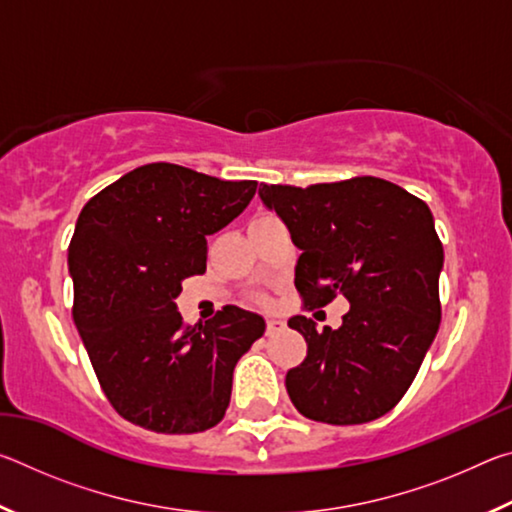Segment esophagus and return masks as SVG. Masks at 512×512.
<instances>
[{
    "label": "esophagus",
    "instance_id": "esophagus-1",
    "mask_svg": "<svg viewBox=\"0 0 512 512\" xmlns=\"http://www.w3.org/2000/svg\"><path fill=\"white\" fill-rule=\"evenodd\" d=\"M284 327H287V323H284V320H277V318H268V320H266V334H268V336L282 332Z\"/></svg>",
    "mask_w": 512,
    "mask_h": 512
}]
</instances>
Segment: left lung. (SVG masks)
Instances as JSON below:
<instances>
[{"label": "left lung", "mask_w": 512, "mask_h": 512, "mask_svg": "<svg viewBox=\"0 0 512 512\" xmlns=\"http://www.w3.org/2000/svg\"><path fill=\"white\" fill-rule=\"evenodd\" d=\"M268 210L302 253L296 289L305 309L336 296L350 311L339 329L289 318L307 357L287 372V393L309 420L363 424L409 391L440 325L443 244L427 203L384 178L309 187L262 185Z\"/></svg>", "instance_id": "obj_1"}]
</instances>
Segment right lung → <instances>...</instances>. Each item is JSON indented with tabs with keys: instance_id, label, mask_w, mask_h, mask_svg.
Listing matches in <instances>:
<instances>
[{
	"instance_id": "add662e5",
	"label": "right lung",
	"mask_w": 512,
	"mask_h": 512,
	"mask_svg": "<svg viewBox=\"0 0 512 512\" xmlns=\"http://www.w3.org/2000/svg\"><path fill=\"white\" fill-rule=\"evenodd\" d=\"M255 180H221L169 162L128 171L92 196L69 241L72 316L121 418L155 433H198L230 404L232 370L266 323L235 305L185 325L183 280L207 268V235L255 196Z\"/></svg>"
}]
</instances>
